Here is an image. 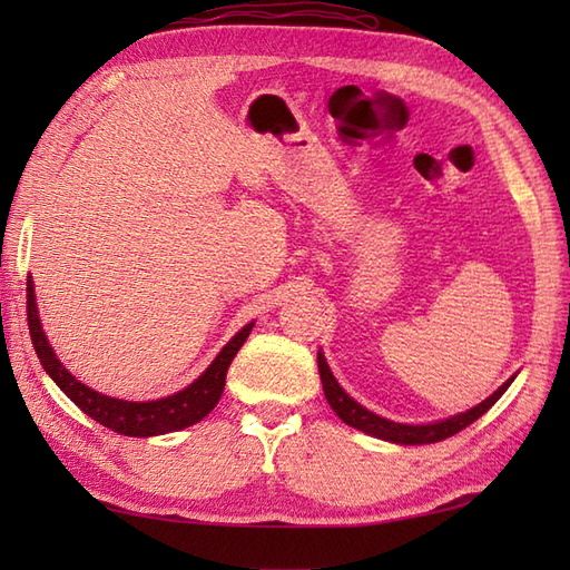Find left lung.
I'll return each instance as SVG.
<instances>
[{
  "label": "left lung",
  "mask_w": 570,
  "mask_h": 570,
  "mask_svg": "<svg viewBox=\"0 0 570 570\" xmlns=\"http://www.w3.org/2000/svg\"><path fill=\"white\" fill-rule=\"evenodd\" d=\"M318 372H321L325 399H328L331 409L347 423V426H353L357 431H365V433L374 435V439L402 443V445L439 443V441L448 439V435H455L458 431H463L465 426H470L472 421H478L482 414H485V411L507 392V386L512 384V380H507L498 392L488 396L482 404L465 411V414H458V416H451V419L439 421V423H429V426H406V423H394V421H386L377 414H372V411H367L365 406H360L353 396H347L343 392V386L335 382L333 372L328 367V362H325L323 353H318Z\"/></svg>",
  "instance_id": "1"
}]
</instances>
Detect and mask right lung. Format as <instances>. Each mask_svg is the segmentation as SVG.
Listing matches in <instances>:
<instances>
[{"label": "right lung", "mask_w": 570, "mask_h": 570, "mask_svg": "<svg viewBox=\"0 0 570 570\" xmlns=\"http://www.w3.org/2000/svg\"><path fill=\"white\" fill-rule=\"evenodd\" d=\"M27 316H29V333H31L36 355H39L43 370L51 374V380L68 394L70 402L80 411H85L90 419L102 423L105 429H112L115 433H122V435H137V439H147V435H159L168 431H180L186 426H193V423H198L203 416H208L215 409V404L220 402L229 362L235 360L237 350L245 345L247 335L252 331V323L245 325V328H242L233 341L223 347V353L213 360V365L205 370L190 386H186L184 392L159 399V402H122V399H112V396L92 392L90 386L78 382L63 365H60L41 331L31 276L27 278Z\"/></svg>", "instance_id": "obj_1"}]
</instances>
